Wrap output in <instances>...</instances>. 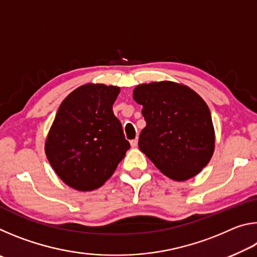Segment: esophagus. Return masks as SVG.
<instances>
[{
	"label": "esophagus",
	"mask_w": 257,
	"mask_h": 257,
	"mask_svg": "<svg viewBox=\"0 0 257 257\" xmlns=\"http://www.w3.org/2000/svg\"><path fill=\"white\" fill-rule=\"evenodd\" d=\"M130 145H132V147H136L138 145V139H133V141H130Z\"/></svg>",
	"instance_id": "34e87169"
}]
</instances>
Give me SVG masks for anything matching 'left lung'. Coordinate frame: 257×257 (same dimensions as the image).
Listing matches in <instances>:
<instances>
[{
  "instance_id": "1",
  "label": "left lung",
  "mask_w": 257,
  "mask_h": 257,
  "mask_svg": "<svg viewBox=\"0 0 257 257\" xmlns=\"http://www.w3.org/2000/svg\"><path fill=\"white\" fill-rule=\"evenodd\" d=\"M134 99L143 105L146 121L139 150L173 180L196 176L210 162L215 141L204 99L189 87L171 81L139 85Z\"/></svg>"
}]
</instances>
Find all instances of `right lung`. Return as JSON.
Listing matches in <instances>:
<instances>
[{"instance_id":"add662e5","label":"right lung","mask_w":257,"mask_h":257,"mask_svg":"<svg viewBox=\"0 0 257 257\" xmlns=\"http://www.w3.org/2000/svg\"><path fill=\"white\" fill-rule=\"evenodd\" d=\"M119 87L84 85L61 103L45 143L52 168L68 186L101 187L130 149L112 105Z\"/></svg>"}]
</instances>
